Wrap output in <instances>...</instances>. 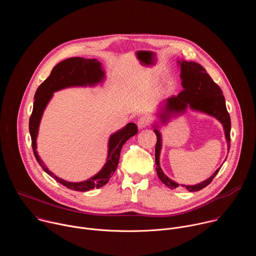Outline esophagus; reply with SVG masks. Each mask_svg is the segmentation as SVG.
<instances>
[{"label":"esophagus","mask_w":256,"mask_h":256,"mask_svg":"<svg viewBox=\"0 0 256 256\" xmlns=\"http://www.w3.org/2000/svg\"><path fill=\"white\" fill-rule=\"evenodd\" d=\"M149 124H150L149 118H147V116H142V118L138 120V124H138V128H146V126H148Z\"/></svg>","instance_id":"1"}]
</instances>
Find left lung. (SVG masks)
I'll return each instance as SVG.
<instances>
[{"instance_id":"left-lung-1","label":"left lung","mask_w":256,"mask_h":256,"mask_svg":"<svg viewBox=\"0 0 256 256\" xmlns=\"http://www.w3.org/2000/svg\"><path fill=\"white\" fill-rule=\"evenodd\" d=\"M178 64H180V78L182 80L181 85L184 87V90H182L177 96H172L166 99L164 105H162L163 107L161 109V112L159 114L161 124H164L171 118L184 114L188 107L192 109V110L208 114L216 118L223 124L229 151L231 140V120L227 112L225 97L223 95L221 88L212 81V79L210 77L206 70L200 64L186 60H178ZM154 132L157 136V142L155 147V161L157 165L156 171L158 177L165 186H167L171 190H174L180 186L177 182L168 178L160 167L159 157L162 147V136L161 132L157 128V126H155ZM220 169L221 167L216 169L210 178L200 182L198 184H181V186L186 188L188 192H198L210 184L212 180L218 174Z\"/></svg>"}]
</instances>
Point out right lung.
<instances>
[{"label": "right lung", "instance_id": "right-lung-1", "mask_svg": "<svg viewBox=\"0 0 256 256\" xmlns=\"http://www.w3.org/2000/svg\"><path fill=\"white\" fill-rule=\"evenodd\" d=\"M104 78L105 72L102 70L101 62L96 58H70L58 62L52 68L48 78L40 84L34 95L33 109L29 118V132L31 136L34 156L42 168L50 176L72 190L88 192L105 186L118 168L124 144L138 132V126L136 124L130 122L124 128L110 136L108 140V155L106 163L96 175L82 182H70L56 176L46 168L40 158L38 151H36V138L38 134L40 124L44 109L54 92L68 87L94 86L98 83H102Z\"/></svg>", "mask_w": 256, "mask_h": 256}]
</instances>
